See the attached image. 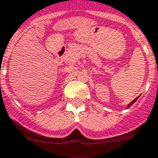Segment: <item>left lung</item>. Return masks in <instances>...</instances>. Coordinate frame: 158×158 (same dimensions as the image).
<instances>
[{
	"instance_id": "1",
	"label": "left lung",
	"mask_w": 158,
	"mask_h": 158,
	"mask_svg": "<svg viewBox=\"0 0 158 158\" xmlns=\"http://www.w3.org/2000/svg\"><path fill=\"white\" fill-rule=\"evenodd\" d=\"M137 99H138V98H136V99H134V100H133V101H132V102H131V103H130V104H129V106H128V108H130V107H131V105H132V104H133V103H135V101H136V100H137Z\"/></svg>"
}]
</instances>
